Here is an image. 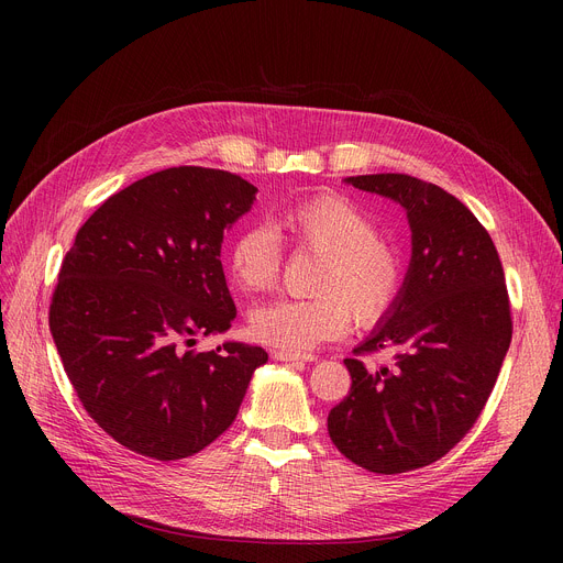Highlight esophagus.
<instances>
[{"label": "esophagus", "mask_w": 563, "mask_h": 563, "mask_svg": "<svg viewBox=\"0 0 563 563\" xmlns=\"http://www.w3.org/2000/svg\"><path fill=\"white\" fill-rule=\"evenodd\" d=\"M272 358L283 361V363H294V361H313L311 354H298V352H287V350H272Z\"/></svg>", "instance_id": "obj_1"}]
</instances>
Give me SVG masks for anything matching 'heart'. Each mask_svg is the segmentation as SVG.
<instances>
[{"label": "heart", "mask_w": 563, "mask_h": 563, "mask_svg": "<svg viewBox=\"0 0 563 563\" xmlns=\"http://www.w3.org/2000/svg\"><path fill=\"white\" fill-rule=\"evenodd\" d=\"M274 227L296 252L323 256L313 280L316 298L265 302L252 311V334L287 352H307L341 339L352 316L369 328L383 320L404 287V263L376 222L341 196H318L276 213ZM233 283L245 291H267L278 283L283 247L265 224L238 231L227 256Z\"/></svg>", "instance_id": "obj_1"}]
</instances>
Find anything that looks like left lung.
<instances>
[{"mask_svg": "<svg viewBox=\"0 0 563 563\" xmlns=\"http://www.w3.org/2000/svg\"><path fill=\"white\" fill-rule=\"evenodd\" d=\"M345 183L406 209L412 258L394 307L354 350H387L391 363L345 358L352 387L328 430L352 463L410 472L470 432L497 383L512 339L504 267L486 227L441 187L406 174Z\"/></svg>", "mask_w": 563, "mask_h": 563, "instance_id": "8db88e82", "label": "left lung"}]
</instances>
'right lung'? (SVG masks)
<instances>
[{
  "label": "right lung",
  "instance_id": "add662e5",
  "mask_svg": "<svg viewBox=\"0 0 563 563\" xmlns=\"http://www.w3.org/2000/svg\"><path fill=\"white\" fill-rule=\"evenodd\" d=\"M256 187L235 174L172 167L113 194L82 224L53 291L48 325L89 417L157 461L205 450L235 419L267 352L227 341L235 318L220 247Z\"/></svg>",
  "mask_w": 563,
  "mask_h": 563
}]
</instances>
